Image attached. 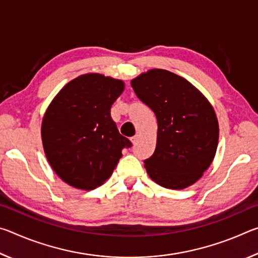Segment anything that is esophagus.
Returning a JSON list of instances; mask_svg holds the SVG:
<instances>
[{
	"mask_svg": "<svg viewBox=\"0 0 258 258\" xmlns=\"http://www.w3.org/2000/svg\"><path fill=\"white\" fill-rule=\"evenodd\" d=\"M139 140H140V135H139V134H135V135H134V137H133L132 139H131V141H132V143H133V145H137V143H138V141H139Z\"/></svg>",
	"mask_w": 258,
	"mask_h": 258,
	"instance_id": "34e87169",
	"label": "esophagus"
}]
</instances>
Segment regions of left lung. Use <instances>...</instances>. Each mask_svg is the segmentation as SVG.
<instances>
[{
  "instance_id": "8db88e82",
  "label": "left lung",
  "mask_w": 258,
  "mask_h": 258,
  "mask_svg": "<svg viewBox=\"0 0 258 258\" xmlns=\"http://www.w3.org/2000/svg\"><path fill=\"white\" fill-rule=\"evenodd\" d=\"M131 85L158 121L155 152L145 160L147 173L167 189L194 184L216 154L218 121L212 104L190 82L164 69L143 73Z\"/></svg>"
}]
</instances>
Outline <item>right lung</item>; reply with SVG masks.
<instances>
[{
    "label": "right lung",
    "mask_w": 258,
    "mask_h": 258,
    "mask_svg": "<svg viewBox=\"0 0 258 258\" xmlns=\"http://www.w3.org/2000/svg\"><path fill=\"white\" fill-rule=\"evenodd\" d=\"M124 82L85 74L64 85L47 107L42 142L56 175L69 185L92 190L110 177L124 148L132 147L118 132L110 108Z\"/></svg>",
    "instance_id": "add662e5"
}]
</instances>
